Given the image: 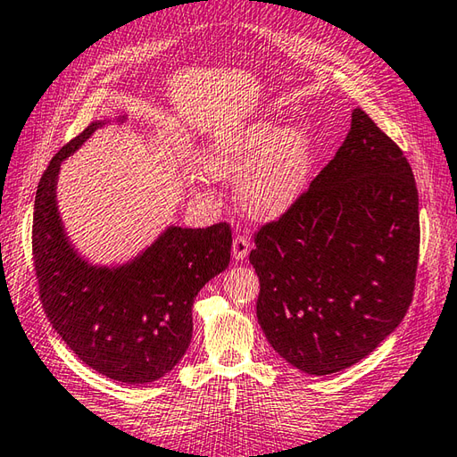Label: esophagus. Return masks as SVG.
<instances>
[{"instance_id": "esophagus-1", "label": "esophagus", "mask_w": 457, "mask_h": 457, "mask_svg": "<svg viewBox=\"0 0 457 457\" xmlns=\"http://www.w3.org/2000/svg\"><path fill=\"white\" fill-rule=\"evenodd\" d=\"M231 253H234V257L237 259H245L247 253H249V241L247 237L244 236H236L234 237V245H231Z\"/></svg>"}]
</instances>
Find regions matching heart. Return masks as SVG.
<instances>
[{
  "label": "heart",
  "instance_id": "1",
  "mask_svg": "<svg viewBox=\"0 0 457 457\" xmlns=\"http://www.w3.org/2000/svg\"><path fill=\"white\" fill-rule=\"evenodd\" d=\"M311 162L312 140L305 130L257 120L220 137L202 166L213 180H239L241 210L253 220L271 221L301 198Z\"/></svg>",
  "mask_w": 457,
  "mask_h": 457
}]
</instances>
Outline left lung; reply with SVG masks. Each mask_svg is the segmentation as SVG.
Wrapping results in <instances>:
<instances>
[{
    "instance_id": "left-lung-1",
    "label": "left lung",
    "mask_w": 457,
    "mask_h": 457,
    "mask_svg": "<svg viewBox=\"0 0 457 457\" xmlns=\"http://www.w3.org/2000/svg\"><path fill=\"white\" fill-rule=\"evenodd\" d=\"M420 247L412 168L362 109L333 160L255 236L257 320L281 359L323 377L362 361L412 303Z\"/></svg>"
}]
</instances>
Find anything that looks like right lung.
I'll use <instances>...</instances> for the list:
<instances>
[{"label":"right lung","mask_w":457,"mask_h":457,"mask_svg":"<svg viewBox=\"0 0 457 457\" xmlns=\"http://www.w3.org/2000/svg\"><path fill=\"white\" fill-rule=\"evenodd\" d=\"M95 120L62 146L35 194L33 259L43 309L53 328L93 370L124 384L162 378L192 341L195 295L229 263L231 229L168 226L122 263H93L80 255L57 205L61 164L104 124Z\"/></svg>","instance_id":"right-lung-1"}]
</instances>
